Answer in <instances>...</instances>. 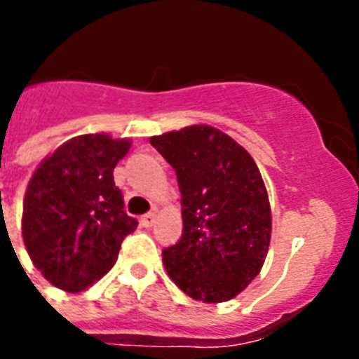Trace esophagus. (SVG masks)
I'll list each match as a JSON object with an SVG mask.
<instances>
[{
	"label": "esophagus",
	"mask_w": 359,
	"mask_h": 359,
	"mask_svg": "<svg viewBox=\"0 0 359 359\" xmlns=\"http://www.w3.org/2000/svg\"><path fill=\"white\" fill-rule=\"evenodd\" d=\"M154 222H156V212H149L141 218V225H143V227H152Z\"/></svg>",
	"instance_id": "1"
}]
</instances>
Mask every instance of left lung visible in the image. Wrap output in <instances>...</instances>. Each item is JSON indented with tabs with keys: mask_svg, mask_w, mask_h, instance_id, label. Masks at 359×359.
Returning a JSON list of instances; mask_svg holds the SVG:
<instances>
[{
	"mask_svg": "<svg viewBox=\"0 0 359 359\" xmlns=\"http://www.w3.org/2000/svg\"><path fill=\"white\" fill-rule=\"evenodd\" d=\"M177 173L182 236L163 250V266L184 294L219 304L259 276L272 236V210L255 160L208 124L152 135Z\"/></svg>",
	"mask_w": 359,
	"mask_h": 359,
	"instance_id": "left-lung-1",
	"label": "left lung"
}]
</instances>
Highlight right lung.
<instances>
[{
	"label": "right lung",
	"mask_w": 359,
	"mask_h": 359,
	"mask_svg": "<svg viewBox=\"0 0 359 359\" xmlns=\"http://www.w3.org/2000/svg\"><path fill=\"white\" fill-rule=\"evenodd\" d=\"M132 141L83 134L39 163L25 188L22 238L35 268L61 290L81 292L106 276L137 222L124 212L114 169Z\"/></svg>",
	"instance_id": "right-lung-1"
}]
</instances>
